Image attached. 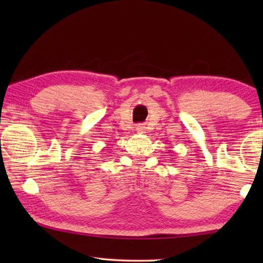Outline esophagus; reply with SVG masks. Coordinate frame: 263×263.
I'll list each match as a JSON object with an SVG mask.
<instances>
[{
    "mask_svg": "<svg viewBox=\"0 0 263 263\" xmlns=\"http://www.w3.org/2000/svg\"><path fill=\"white\" fill-rule=\"evenodd\" d=\"M137 132H138V133H145V132H146L145 125H142V124H139V125L137 126Z\"/></svg>",
    "mask_w": 263,
    "mask_h": 263,
    "instance_id": "esophagus-1",
    "label": "esophagus"
}]
</instances>
